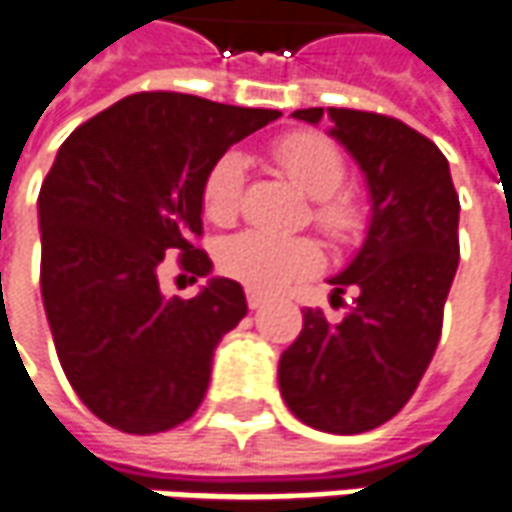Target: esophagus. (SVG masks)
Returning a JSON list of instances; mask_svg holds the SVG:
<instances>
[{"mask_svg": "<svg viewBox=\"0 0 512 512\" xmlns=\"http://www.w3.org/2000/svg\"><path fill=\"white\" fill-rule=\"evenodd\" d=\"M246 302H249V310H260V307L266 305L268 299H266V296H263V293L246 291Z\"/></svg>", "mask_w": 512, "mask_h": 512, "instance_id": "1", "label": "esophagus"}]
</instances>
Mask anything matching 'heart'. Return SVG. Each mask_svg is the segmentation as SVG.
Here are the masks:
<instances>
[{
  "label": "heart",
  "instance_id": "obj_1",
  "mask_svg": "<svg viewBox=\"0 0 512 512\" xmlns=\"http://www.w3.org/2000/svg\"><path fill=\"white\" fill-rule=\"evenodd\" d=\"M274 160L288 180L316 199L313 221L335 241H352L363 230V213L349 194H341L346 180L341 152L321 135L293 132L274 146ZM246 163L238 152L224 155L207 169L202 182V213L213 224H230L241 207ZM321 252L310 238H280L260 230L230 235L219 246V266L232 280L252 291H280L288 282L313 274Z\"/></svg>",
  "mask_w": 512,
  "mask_h": 512
}]
</instances>
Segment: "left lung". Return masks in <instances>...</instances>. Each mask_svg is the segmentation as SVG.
<instances>
[{"instance_id": "1", "label": "left lung", "mask_w": 512, "mask_h": 512, "mask_svg": "<svg viewBox=\"0 0 512 512\" xmlns=\"http://www.w3.org/2000/svg\"><path fill=\"white\" fill-rule=\"evenodd\" d=\"M324 116L363 171L371 202L363 246L330 277L332 299L352 288L357 305L338 324L305 307L277 377L307 427L357 435L405 407L435 355L460 260V199L443 152L413 127L346 107L293 113L307 124Z\"/></svg>"}]
</instances>
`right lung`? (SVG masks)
Listing matches in <instances>:
<instances>
[{
	"label": "right lung",
	"instance_id": "1",
	"mask_svg": "<svg viewBox=\"0 0 512 512\" xmlns=\"http://www.w3.org/2000/svg\"><path fill=\"white\" fill-rule=\"evenodd\" d=\"M280 110L219 105L171 91L132 94L71 132L38 194L41 296L60 366L82 405L132 435L194 416L219 341L246 316L244 288L213 277L202 182L232 144ZM181 252L207 276L169 300L156 268Z\"/></svg>",
	"mask_w": 512,
	"mask_h": 512
}]
</instances>
